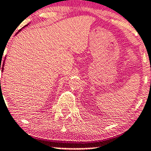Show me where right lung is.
<instances>
[{
    "label": "right lung",
    "mask_w": 151,
    "mask_h": 151,
    "mask_svg": "<svg viewBox=\"0 0 151 151\" xmlns=\"http://www.w3.org/2000/svg\"><path fill=\"white\" fill-rule=\"evenodd\" d=\"M26 26H27V25H26ZM21 31V29H20L19 31ZM0 65H1V63ZM3 66H4V62H3V64H2V67H1V66H0V71H1V72H3ZM0 84H1V81H0Z\"/></svg>",
    "instance_id": "add662e5"
}]
</instances>
